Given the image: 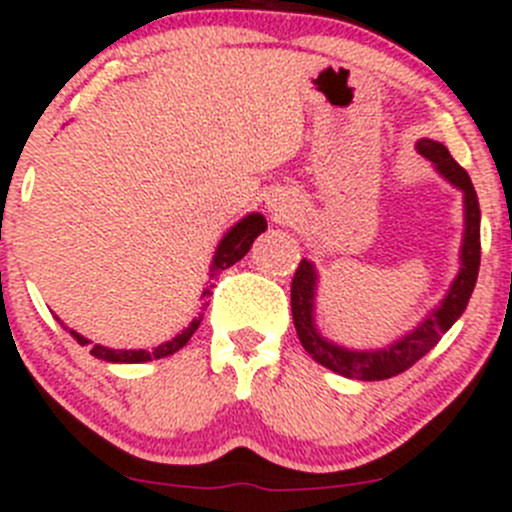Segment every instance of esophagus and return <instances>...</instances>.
Instances as JSON below:
<instances>
[{"label": "esophagus", "mask_w": 512, "mask_h": 512, "mask_svg": "<svg viewBox=\"0 0 512 512\" xmlns=\"http://www.w3.org/2000/svg\"><path fill=\"white\" fill-rule=\"evenodd\" d=\"M267 210H270L272 218H275L277 223H285V220H289L297 213V205H294V200L285 193H272L270 198H267Z\"/></svg>", "instance_id": "1"}]
</instances>
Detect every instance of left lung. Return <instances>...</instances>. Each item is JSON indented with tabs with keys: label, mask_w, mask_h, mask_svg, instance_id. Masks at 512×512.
<instances>
[{
	"label": "left lung",
	"mask_w": 512,
	"mask_h": 512,
	"mask_svg": "<svg viewBox=\"0 0 512 512\" xmlns=\"http://www.w3.org/2000/svg\"><path fill=\"white\" fill-rule=\"evenodd\" d=\"M416 151L421 153L453 188L463 193V240H461V267H458L456 280L448 287L446 297L441 299L436 309L426 314L411 332L401 334L399 339L389 342L386 347L376 349H352L332 342L317 329V285L319 275L312 260L304 257L299 262L292 280V319L297 337L307 354L317 364L327 366L329 371L356 381H381L399 376L401 371L411 369L421 356H426L441 342L443 334L458 322L468 307L473 287H476L480 270V208L478 195L473 188L466 170L453 160L443 143L421 138L416 143Z\"/></svg>",
	"instance_id": "1"
}]
</instances>
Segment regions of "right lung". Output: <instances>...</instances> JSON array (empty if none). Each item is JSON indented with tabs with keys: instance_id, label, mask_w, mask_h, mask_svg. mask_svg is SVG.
<instances>
[{
	"instance_id": "obj_1",
	"label": "right lung",
	"mask_w": 512,
	"mask_h": 512,
	"mask_svg": "<svg viewBox=\"0 0 512 512\" xmlns=\"http://www.w3.org/2000/svg\"><path fill=\"white\" fill-rule=\"evenodd\" d=\"M267 230V220L265 215L260 213H250L245 215V218L240 220V223H235L230 227V230L225 232L223 240L218 242V247H215V255H213V262H210V280L208 285L203 287V294H200V299H203V307L208 302L205 299L213 294V280L220 275V272L227 270V267H232L235 262H240L242 257L250 252L252 242H255V237L260 235V232ZM59 319V317H56ZM61 322V319H59ZM200 322H203V314L200 317H195L193 322L188 324V327L183 329L180 334H175L170 342H163L158 344L156 349H111V347H103V344H94L91 347V354L96 356V359H103V361H111V364H143V361H153V359H163V356H170L175 354L178 349H183L185 344L190 342V337L195 334V329L200 327ZM66 329V327H64ZM71 337L76 339V342L81 344V347H86V344H91L89 339L81 337L79 332H74V329H69Z\"/></svg>"
}]
</instances>
